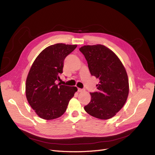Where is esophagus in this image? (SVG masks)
Instances as JSON below:
<instances>
[{"instance_id":"esophagus-1","label":"esophagus","mask_w":155,"mask_h":155,"mask_svg":"<svg viewBox=\"0 0 155 155\" xmlns=\"http://www.w3.org/2000/svg\"><path fill=\"white\" fill-rule=\"evenodd\" d=\"M83 91H84V90H83V89H82V88H78V92H82Z\"/></svg>"}]
</instances>
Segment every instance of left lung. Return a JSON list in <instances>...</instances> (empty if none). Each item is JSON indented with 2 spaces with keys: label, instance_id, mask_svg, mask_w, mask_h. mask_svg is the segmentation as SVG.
<instances>
[{
  "label": "left lung",
  "instance_id": "obj_1",
  "mask_svg": "<svg viewBox=\"0 0 155 155\" xmlns=\"http://www.w3.org/2000/svg\"><path fill=\"white\" fill-rule=\"evenodd\" d=\"M92 76L100 79L97 91L91 92V100L84 109L101 120L110 119L120 111L127 99L129 80L124 65L117 55L101 45L79 48Z\"/></svg>",
  "mask_w": 155,
  "mask_h": 155
}]
</instances>
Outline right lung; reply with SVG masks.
Listing matches in <instances>:
<instances>
[{"instance_id":"right-lung-1","label":"right lung","mask_w":155,"mask_h":155,"mask_svg":"<svg viewBox=\"0 0 155 155\" xmlns=\"http://www.w3.org/2000/svg\"><path fill=\"white\" fill-rule=\"evenodd\" d=\"M77 45L58 43L48 46L31 65L26 82V96L40 118L53 120L66 111L69 101L78 91L76 87L56 83L61 81L64 60Z\"/></svg>"}]
</instances>
